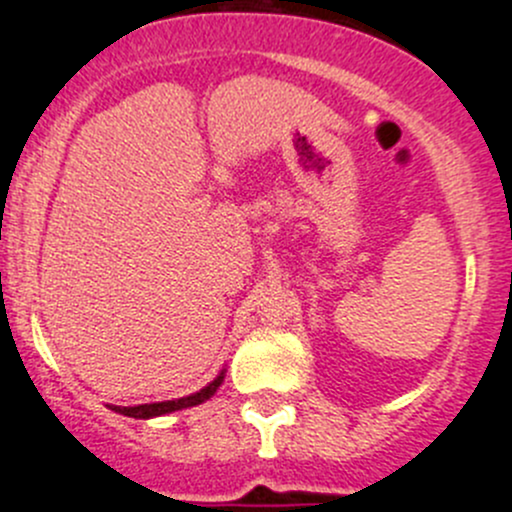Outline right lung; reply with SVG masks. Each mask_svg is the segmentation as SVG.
Wrapping results in <instances>:
<instances>
[{
	"mask_svg": "<svg viewBox=\"0 0 512 512\" xmlns=\"http://www.w3.org/2000/svg\"><path fill=\"white\" fill-rule=\"evenodd\" d=\"M224 373L221 371L209 386H204L201 391L191 393V396L184 398H174V401H161V403H141V406H109L114 413H121V416H129V418H139V421H149V418H159L166 416V413H174V411H184V408L191 406H201L204 401H209L219 386L224 383Z\"/></svg>",
	"mask_w": 512,
	"mask_h": 512,
	"instance_id": "right-lung-1",
	"label": "right lung"
}]
</instances>
